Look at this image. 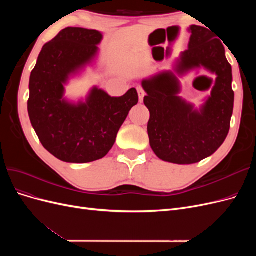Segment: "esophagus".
Returning <instances> with one entry per match:
<instances>
[{
  "label": "esophagus",
  "mask_w": 256,
  "mask_h": 256,
  "mask_svg": "<svg viewBox=\"0 0 256 256\" xmlns=\"http://www.w3.org/2000/svg\"><path fill=\"white\" fill-rule=\"evenodd\" d=\"M136 90H138V100H140V102H143V98L145 96V92L142 88V86H138Z\"/></svg>",
  "instance_id": "obj_1"
}]
</instances>
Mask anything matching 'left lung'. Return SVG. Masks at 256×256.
I'll return each mask as SVG.
<instances>
[{"label": "left lung", "instance_id": "left-lung-1", "mask_svg": "<svg viewBox=\"0 0 256 256\" xmlns=\"http://www.w3.org/2000/svg\"><path fill=\"white\" fill-rule=\"evenodd\" d=\"M188 49L182 52L173 70L142 81L144 104L150 110V144L156 156L176 164L200 162L219 148L230 131L234 109L232 66L218 38L206 28L191 26ZM203 66L217 78L211 96L198 110L180 96V76Z\"/></svg>", "mask_w": 256, "mask_h": 256}]
</instances>
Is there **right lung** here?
<instances>
[{
  "label": "right lung",
  "mask_w": 256,
  "mask_h": 256,
  "mask_svg": "<svg viewBox=\"0 0 256 256\" xmlns=\"http://www.w3.org/2000/svg\"><path fill=\"white\" fill-rule=\"evenodd\" d=\"M102 33L96 30L66 28L46 44L30 76L28 112L42 146L69 164H88L104 158L131 108L138 92L111 97L97 86L85 100H67L65 85L98 56Z\"/></svg>",
  "instance_id": "obj_1"
}]
</instances>
